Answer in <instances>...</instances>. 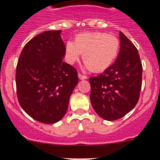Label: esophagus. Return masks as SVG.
I'll list each match as a JSON object with an SVG mask.
<instances>
[{
	"instance_id": "1",
	"label": "esophagus",
	"mask_w": 160,
	"mask_h": 160,
	"mask_svg": "<svg viewBox=\"0 0 160 160\" xmlns=\"http://www.w3.org/2000/svg\"><path fill=\"white\" fill-rule=\"evenodd\" d=\"M78 77H79V78L80 79V80H85V79L88 78V77H87V76L83 75V74L80 73V72L78 73Z\"/></svg>"
}]
</instances>
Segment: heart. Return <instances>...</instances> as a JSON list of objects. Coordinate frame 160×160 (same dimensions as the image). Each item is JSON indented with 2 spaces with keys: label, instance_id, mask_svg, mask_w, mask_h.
<instances>
[{
  "label": "heart",
  "instance_id": "b5f03b06",
  "mask_svg": "<svg viewBox=\"0 0 160 160\" xmlns=\"http://www.w3.org/2000/svg\"><path fill=\"white\" fill-rule=\"evenodd\" d=\"M120 51V41L116 36L104 32H83L77 35L74 42L67 41L66 59L69 63L77 61L83 54V62L90 70L103 72L110 67Z\"/></svg>",
  "mask_w": 160,
  "mask_h": 160
}]
</instances>
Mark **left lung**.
Masks as SVG:
<instances>
[{"label": "left lung", "mask_w": 160, "mask_h": 160, "mask_svg": "<svg viewBox=\"0 0 160 160\" xmlns=\"http://www.w3.org/2000/svg\"><path fill=\"white\" fill-rule=\"evenodd\" d=\"M121 47L115 62L102 74L90 77V102L108 121L124 117L139 99L142 66L136 47L120 32Z\"/></svg>", "instance_id": "1"}]
</instances>
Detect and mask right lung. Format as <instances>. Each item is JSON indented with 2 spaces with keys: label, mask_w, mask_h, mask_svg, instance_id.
Masks as SVG:
<instances>
[{
  "label": "right lung",
  "mask_w": 160,
  "mask_h": 160,
  "mask_svg": "<svg viewBox=\"0 0 160 160\" xmlns=\"http://www.w3.org/2000/svg\"><path fill=\"white\" fill-rule=\"evenodd\" d=\"M60 33L46 31L32 38L16 67L19 104L32 118L44 124L63 118L79 80L77 70L62 61L66 52Z\"/></svg>",
  "instance_id": "add662e5"
}]
</instances>
